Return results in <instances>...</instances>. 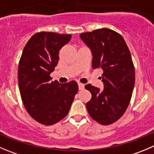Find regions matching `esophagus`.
Returning <instances> with one entry per match:
<instances>
[{
  "label": "esophagus",
  "mask_w": 154,
  "mask_h": 154,
  "mask_svg": "<svg viewBox=\"0 0 154 154\" xmlns=\"http://www.w3.org/2000/svg\"><path fill=\"white\" fill-rule=\"evenodd\" d=\"M78 86H79V90H83L85 88L84 84H82V83H78Z\"/></svg>",
  "instance_id": "1"
}]
</instances>
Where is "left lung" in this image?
<instances>
[{"label":"left lung","instance_id":"8db88e82","mask_svg":"<svg viewBox=\"0 0 154 154\" xmlns=\"http://www.w3.org/2000/svg\"><path fill=\"white\" fill-rule=\"evenodd\" d=\"M92 53V68L102 69L103 89L88 84L91 94L86 108L93 119L110 125L125 113L134 85V68L131 54L121 35L109 29L80 34Z\"/></svg>","mask_w":154,"mask_h":154}]
</instances>
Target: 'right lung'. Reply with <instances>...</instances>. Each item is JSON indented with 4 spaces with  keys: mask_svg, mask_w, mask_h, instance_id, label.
<instances>
[{
    "mask_svg": "<svg viewBox=\"0 0 154 154\" xmlns=\"http://www.w3.org/2000/svg\"><path fill=\"white\" fill-rule=\"evenodd\" d=\"M71 35L42 32L29 40L18 69L22 100L29 115L39 123L51 125L66 116L77 94L75 81L60 84L50 75L59 60V51Z\"/></svg>",
    "mask_w": 154,
    "mask_h": 154,
    "instance_id": "right-lung-1",
    "label": "right lung"
}]
</instances>
